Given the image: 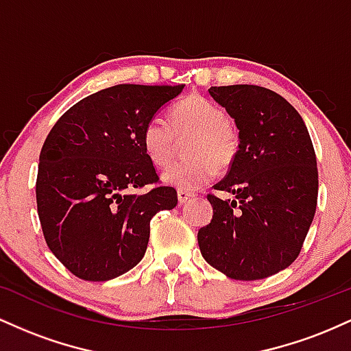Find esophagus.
<instances>
[{
  "instance_id": "34e87169",
  "label": "esophagus",
  "mask_w": 351,
  "mask_h": 351,
  "mask_svg": "<svg viewBox=\"0 0 351 351\" xmlns=\"http://www.w3.org/2000/svg\"><path fill=\"white\" fill-rule=\"evenodd\" d=\"M191 198H195V195H193V193H188V191H178V201H180V204H184V203H188L189 199Z\"/></svg>"
}]
</instances>
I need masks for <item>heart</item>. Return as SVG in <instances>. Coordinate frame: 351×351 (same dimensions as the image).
Returning <instances> with one entry per match:
<instances>
[{
  "label": "heart",
  "mask_w": 351,
  "mask_h": 351,
  "mask_svg": "<svg viewBox=\"0 0 351 351\" xmlns=\"http://www.w3.org/2000/svg\"><path fill=\"white\" fill-rule=\"evenodd\" d=\"M170 122L153 117L145 123L142 147L148 160L163 167L175 152L176 135L195 134L189 145L188 162L173 163L162 173V180L181 191H196L215 178L217 165L228 167L237 155V136L226 122V114L211 100L189 95L170 112Z\"/></svg>",
  "instance_id": "obj_1"
}]
</instances>
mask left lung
I'll return each instance as SVG.
<instances>
[{"label": "left lung", "instance_id": "left-lung-1", "mask_svg": "<svg viewBox=\"0 0 351 351\" xmlns=\"http://www.w3.org/2000/svg\"><path fill=\"white\" fill-rule=\"evenodd\" d=\"M239 130V150L226 178L208 195L213 219L198 232L209 265L236 280L284 271L299 256L317 209L318 171L299 112L259 86L208 88Z\"/></svg>", "mask_w": 351, "mask_h": 351}]
</instances>
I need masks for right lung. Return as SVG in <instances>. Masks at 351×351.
Wrapping results in <instances>:
<instances>
[{"instance_id": "right-lung-1", "label": "right lung", "mask_w": 351, "mask_h": 351, "mask_svg": "<svg viewBox=\"0 0 351 351\" xmlns=\"http://www.w3.org/2000/svg\"><path fill=\"white\" fill-rule=\"evenodd\" d=\"M183 86L119 84L72 106L39 155L36 201L46 243L79 279L104 282L143 259L150 221L178 203L175 188L132 193L158 181L142 132Z\"/></svg>"}]
</instances>
